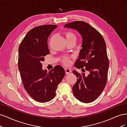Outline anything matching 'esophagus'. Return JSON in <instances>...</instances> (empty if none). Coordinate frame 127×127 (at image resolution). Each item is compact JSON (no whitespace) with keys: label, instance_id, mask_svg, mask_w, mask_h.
<instances>
[{"label":"esophagus","instance_id":"obj_1","mask_svg":"<svg viewBox=\"0 0 127 127\" xmlns=\"http://www.w3.org/2000/svg\"><path fill=\"white\" fill-rule=\"evenodd\" d=\"M64 70H65V72H66V74H69L71 72V70L69 68H65Z\"/></svg>","mask_w":127,"mask_h":127}]
</instances>
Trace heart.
Returning <instances> with one entry per match:
<instances>
[{
  "instance_id": "b5f03b06",
  "label": "heart",
  "mask_w": 127,
  "mask_h": 127,
  "mask_svg": "<svg viewBox=\"0 0 127 127\" xmlns=\"http://www.w3.org/2000/svg\"><path fill=\"white\" fill-rule=\"evenodd\" d=\"M66 38L67 41H69V40H75L76 41V36L74 33H73L70 32H68L66 33ZM69 58L68 57H64L62 59V62L64 64H67L69 63Z\"/></svg>"
}]
</instances>
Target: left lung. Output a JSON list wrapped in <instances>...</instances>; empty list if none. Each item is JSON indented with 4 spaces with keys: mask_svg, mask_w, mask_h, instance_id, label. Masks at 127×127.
<instances>
[{
    "mask_svg": "<svg viewBox=\"0 0 127 127\" xmlns=\"http://www.w3.org/2000/svg\"><path fill=\"white\" fill-rule=\"evenodd\" d=\"M64 28L75 30L81 35L82 48L75 64L78 68L85 67L90 72L86 76L85 73L72 71L77 78L72 87L73 94L80 102H92L102 93L107 82L109 63L105 41L96 30L83 21L69 23Z\"/></svg>",
    "mask_w": 127,
    "mask_h": 127,
    "instance_id": "1",
    "label": "left lung"
}]
</instances>
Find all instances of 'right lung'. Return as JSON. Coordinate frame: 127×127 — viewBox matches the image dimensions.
Segmentation results:
<instances>
[{"mask_svg": "<svg viewBox=\"0 0 127 127\" xmlns=\"http://www.w3.org/2000/svg\"><path fill=\"white\" fill-rule=\"evenodd\" d=\"M57 27L44 25L32 29L18 48V67L25 90L34 100L41 103L55 97L58 85L65 75L64 69L60 65L48 72L42 69V62L50 53L48 39Z\"/></svg>", "mask_w": 127, "mask_h": 127, "instance_id": "1", "label": "right lung"}]
</instances>
